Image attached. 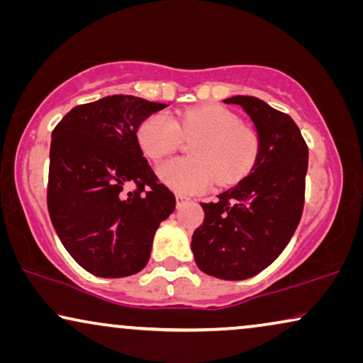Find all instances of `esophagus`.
<instances>
[{
    "instance_id": "obj_1",
    "label": "esophagus",
    "mask_w": 363,
    "mask_h": 363,
    "mask_svg": "<svg viewBox=\"0 0 363 363\" xmlns=\"http://www.w3.org/2000/svg\"><path fill=\"white\" fill-rule=\"evenodd\" d=\"M186 201H190V198H188L186 195H177V206H178V208L185 205Z\"/></svg>"
}]
</instances>
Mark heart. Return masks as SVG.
I'll use <instances>...</instances> for the list:
<instances>
[{"instance_id": "1", "label": "heart", "mask_w": 363, "mask_h": 363, "mask_svg": "<svg viewBox=\"0 0 363 363\" xmlns=\"http://www.w3.org/2000/svg\"><path fill=\"white\" fill-rule=\"evenodd\" d=\"M182 138L195 140L191 158H177L158 167L160 180L178 193H198L233 185L250 172L259 140L240 117L223 106H203L183 112L177 122L165 112L152 113L140 123L137 140L152 160H162L180 147Z\"/></svg>"}]
</instances>
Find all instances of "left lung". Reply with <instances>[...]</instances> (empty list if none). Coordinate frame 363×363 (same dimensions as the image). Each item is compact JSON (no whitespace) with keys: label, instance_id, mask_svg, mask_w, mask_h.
I'll return each mask as SVG.
<instances>
[{"label":"left lung","instance_id":"1","mask_svg":"<svg viewBox=\"0 0 363 363\" xmlns=\"http://www.w3.org/2000/svg\"><path fill=\"white\" fill-rule=\"evenodd\" d=\"M255 123L256 162L250 175L216 201L201 203L203 225L191 238L198 267L226 281L259 274L284 251L302 216L309 150L299 127L284 112L251 96L225 99Z\"/></svg>","mask_w":363,"mask_h":363}]
</instances>
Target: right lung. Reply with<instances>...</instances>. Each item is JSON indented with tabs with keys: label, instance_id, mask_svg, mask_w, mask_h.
I'll return each instance as SVG.
<instances>
[{
	"label": "right lung",
	"instance_id": "right-lung-1",
	"mask_svg": "<svg viewBox=\"0 0 363 363\" xmlns=\"http://www.w3.org/2000/svg\"><path fill=\"white\" fill-rule=\"evenodd\" d=\"M167 104L108 96L69 111L52 130L48 210L74 261L99 277H125L150 259L157 228L175 210L137 140ZM127 184L135 186L123 194Z\"/></svg>",
	"mask_w": 363,
	"mask_h": 363
}]
</instances>
